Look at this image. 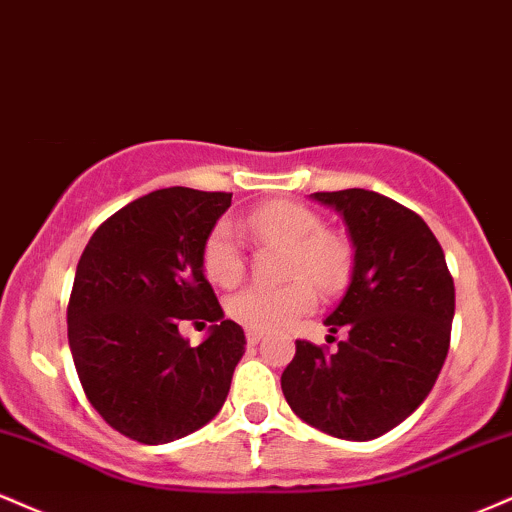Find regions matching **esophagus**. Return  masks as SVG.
Listing matches in <instances>:
<instances>
[{"instance_id":"esophagus-1","label":"esophagus","mask_w":512,"mask_h":512,"mask_svg":"<svg viewBox=\"0 0 512 512\" xmlns=\"http://www.w3.org/2000/svg\"><path fill=\"white\" fill-rule=\"evenodd\" d=\"M261 340L263 333H258V330H246V342H249V345H258Z\"/></svg>"}]
</instances>
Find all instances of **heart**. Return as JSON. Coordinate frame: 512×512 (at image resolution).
<instances>
[{
  "label": "heart",
  "mask_w": 512,
  "mask_h": 512,
  "mask_svg": "<svg viewBox=\"0 0 512 512\" xmlns=\"http://www.w3.org/2000/svg\"><path fill=\"white\" fill-rule=\"evenodd\" d=\"M242 225L256 244L285 251L282 278L290 280L282 287H246L232 294L227 314L244 328L268 333L309 314L316 306L311 282L326 294L347 285L352 270L350 244L342 234L326 230L316 210L290 201H273L246 213ZM201 263L215 285L232 287L242 280L244 251L230 222H218L208 232Z\"/></svg>",
  "instance_id": "obj_1"
}]
</instances>
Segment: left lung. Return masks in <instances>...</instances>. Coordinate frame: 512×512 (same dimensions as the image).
Segmentation results:
<instances>
[{
	"label": "left lung",
	"instance_id": "1",
	"mask_svg": "<svg viewBox=\"0 0 512 512\" xmlns=\"http://www.w3.org/2000/svg\"><path fill=\"white\" fill-rule=\"evenodd\" d=\"M354 246L352 280L326 318L338 350L297 340L282 393L299 419L345 441L388 434L426 400L450 347L455 285L429 225L366 189L316 191ZM333 338V335H328ZM335 340V338H333Z\"/></svg>",
	"mask_w": 512,
	"mask_h": 512
}]
</instances>
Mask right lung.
<instances>
[{
    "label": "right lung",
    "instance_id": "obj_1",
    "mask_svg": "<svg viewBox=\"0 0 512 512\" xmlns=\"http://www.w3.org/2000/svg\"><path fill=\"white\" fill-rule=\"evenodd\" d=\"M230 203L225 191L158 189L102 222L78 261L66 309L78 381L112 429L146 446L206 426L244 354L201 263ZM184 320L211 323L198 348L178 335Z\"/></svg>",
    "mask_w": 512,
    "mask_h": 512
}]
</instances>
